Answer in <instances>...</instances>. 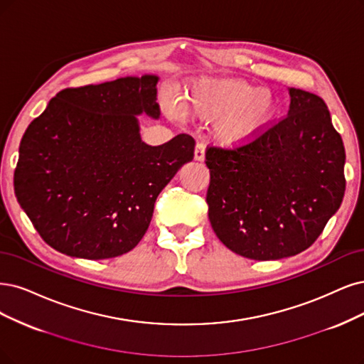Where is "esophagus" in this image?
I'll use <instances>...</instances> for the list:
<instances>
[{"instance_id":"1","label":"esophagus","mask_w":364,"mask_h":364,"mask_svg":"<svg viewBox=\"0 0 364 364\" xmlns=\"http://www.w3.org/2000/svg\"><path fill=\"white\" fill-rule=\"evenodd\" d=\"M205 159V145L203 142H198L195 146V160L203 161Z\"/></svg>"}]
</instances>
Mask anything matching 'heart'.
<instances>
[{
    "label": "heart",
    "instance_id": "1",
    "mask_svg": "<svg viewBox=\"0 0 364 364\" xmlns=\"http://www.w3.org/2000/svg\"><path fill=\"white\" fill-rule=\"evenodd\" d=\"M171 117L181 114V105L165 100ZM183 107L200 119H218L214 136L226 146L246 145L270 127L277 114L272 91L243 79H199L186 91Z\"/></svg>",
    "mask_w": 364,
    "mask_h": 364
}]
</instances>
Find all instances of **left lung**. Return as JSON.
Wrapping results in <instances>:
<instances>
[{"mask_svg": "<svg viewBox=\"0 0 364 364\" xmlns=\"http://www.w3.org/2000/svg\"><path fill=\"white\" fill-rule=\"evenodd\" d=\"M288 91V115L259 138L205 153L213 231L255 261L311 247L345 195V146L327 105L316 94Z\"/></svg>", "mask_w": 364, "mask_h": 364, "instance_id": "1", "label": "left lung"}]
</instances>
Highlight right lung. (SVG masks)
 <instances>
[{"instance_id": "right-lung-1", "label": "right lung", "mask_w": 364, "mask_h": 364, "mask_svg": "<svg viewBox=\"0 0 364 364\" xmlns=\"http://www.w3.org/2000/svg\"><path fill=\"white\" fill-rule=\"evenodd\" d=\"M157 82L144 75L65 88L25 130L15 195L50 247L107 259L146 232L159 193L195 150L186 133L157 146L141 139L138 115L160 117Z\"/></svg>"}]
</instances>
